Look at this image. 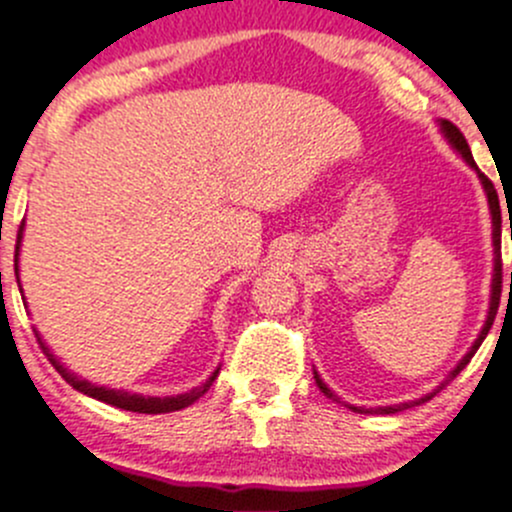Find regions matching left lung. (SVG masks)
<instances>
[{"label":"left lung","mask_w":512,"mask_h":512,"mask_svg":"<svg viewBox=\"0 0 512 512\" xmlns=\"http://www.w3.org/2000/svg\"><path fill=\"white\" fill-rule=\"evenodd\" d=\"M441 131H443V136L448 138V143H451V146L456 148V151L461 153L463 158H466V163L471 165V168H476V170H478L476 160H473V153H471V148H468V141H466V136H463V133L458 131V128L453 126L451 121H441ZM478 178H480V183H483V188H485V195H488L490 215H493V252H495V267H493V297H490V312H488V319H485V324H483V329H480L478 339H476V342H473L471 352H468L466 356H463V359H461V364H458L456 369H453L451 374H448V379H446V381H453V379H456V376L461 374L463 369H466V366H468V361L473 359V354L478 352V347H480V344H483L485 334L490 332V327H493V322H495V312H498V304H500V287H503V260H500V200H498V193H495L493 183H490V180L485 178V175L480 173V170H478ZM510 237H512V230H510ZM510 285H512V272H510ZM314 381H317L319 391H322V394L327 396V399L337 401V396H334V391L329 389V386L324 384L322 379H319V374H317V371H314ZM438 389H443V384L438 386ZM438 389H436V391H438ZM436 391H433V394H436ZM433 394L423 396V399H418V401H409V404H399V406H381V409H376V414H396V411L411 409V406H418V404H423V401H428V399H431ZM349 409H352V411H364V409H361V406H359V409H356V406H349ZM364 414H369V411H364Z\"/></svg>","instance_id":"1"}]
</instances>
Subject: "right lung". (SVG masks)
Segmentation results:
<instances>
[{"mask_svg":"<svg viewBox=\"0 0 512 512\" xmlns=\"http://www.w3.org/2000/svg\"><path fill=\"white\" fill-rule=\"evenodd\" d=\"M22 232H24V223L19 225V235H17V255H14V272H19L17 262H19V245H22ZM22 287V285H19ZM36 339H39L41 349H44L46 356H49V361L54 364V369L59 371L61 376H64L66 381H69L71 386H74L76 391H81V394L91 396V399H98L103 401V404H111L116 406V409H123V411H136V414H170V411H180L185 409V406L195 404V401L200 399V396L205 394V391L213 386L215 376H218L220 369L213 371V376H210L208 381H205L203 386H195L193 391H188V394H178V396H165V399H158V396H141V394H128V391H121V389H106V386H96L91 384V381L86 379H79V376L71 374L69 369H64V366L56 361V356L46 349V344L41 342V337L36 334Z\"/></svg>","mask_w":512,"mask_h":512,"instance_id":"obj_1","label":"right lung"}]
</instances>
